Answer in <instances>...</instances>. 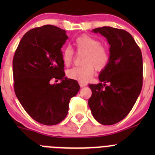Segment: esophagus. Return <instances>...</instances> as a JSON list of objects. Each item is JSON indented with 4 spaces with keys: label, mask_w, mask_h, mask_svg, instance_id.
<instances>
[{
    "label": "esophagus",
    "mask_w": 155,
    "mask_h": 155,
    "mask_svg": "<svg viewBox=\"0 0 155 155\" xmlns=\"http://www.w3.org/2000/svg\"><path fill=\"white\" fill-rule=\"evenodd\" d=\"M79 85H80L81 87H85L87 85V83L86 82H79Z\"/></svg>",
    "instance_id": "obj_1"
}]
</instances>
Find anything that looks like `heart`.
Masks as SVG:
<instances>
[{"instance_id": "obj_1", "label": "heart", "mask_w": 155, "mask_h": 155, "mask_svg": "<svg viewBox=\"0 0 155 155\" xmlns=\"http://www.w3.org/2000/svg\"><path fill=\"white\" fill-rule=\"evenodd\" d=\"M76 52L83 54L82 64L83 65L75 67L67 72L70 79L79 82H87L93 76L94 68L101 71L107 67L110 60V53L107 46L101 44L99 40L88 35H82L77 37L74 42ZM74 51L70 46H66L62 51V60L66 66L73 62Z\"/></svg>"}]
</instances>
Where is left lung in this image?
<instances>
[{"label":"left lung","instance_id":"1","mask_svg":"<svg viewBox=\"0 0 155 155\" xmlns=\"http://www.w3.org/2000/svg\"><path fill=\"white\" fill-rule=\"evenodd\" d=\"M107 39L110 60L101 72L99 84H89L88 106L94 118L104 125L124 119L135 104L143 87V65L140 48L130 33L112 27L93 30Z\"/></svg>","mask_w":155,"mask_h":155}]
</instances>
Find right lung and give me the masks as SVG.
<instances>
[{"label":"right lung","instance_id":"right-lung-1","mask_svg":"<svg viewBox=\"0 0 155 155\" xmlns=\"http://www.w3.org/2000/svg\"><path fill=\"white\" fill-rule=\"evenodd\" d=\"M68 38L56 26L34 28L23 36L14 54L15 95L30 116L45 125L64 119L70 99L80 88L77 81L64 77L61 47ZM51 79L61 82L51 85Z\"/></svg>","mask_w":155,"mask_h":155}]
</instances>
